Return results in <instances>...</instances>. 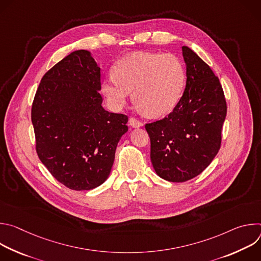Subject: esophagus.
I'll use <instances>...</instances> for the list:
<instances>
[{
    "mask_svg": "<svg viewBox=\"0 0 261 261\" xmlns=\"http://www.w3.org/2000/svg\"><path fill=\"white\" fill-rule=\"evenodd\" d=\"M129 124L133 128H138V127H142L143 126V124L140 121H138L137 119H135V118H130L129 119Z\"/></svg>",
    "mask_w": 261,
    "mask_h": 261,
    "instance_id": "obj_1",
    "label": "esophagus"
}]
</instances>
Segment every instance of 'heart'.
<instances>
[{"mask_svg": "<svg viewBox=\"0 0 261 261\" xmlns=\"http://www.w3.org/2000/svg\"><path fill=\"white\" fill-rule=\"evenodd\" d=\"M186 85L180 60L171 54L134 53L120 60L114 75L105 77L101 92L116 109L123 107L133 91V100L143 113L162 117L178 103Z\"/></svg>", "mask_w": 261, "mask_h": 261, "instance_id": "b5f03b06", "label": "heart"}]
</instances>
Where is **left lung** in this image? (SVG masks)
Here are the masks:
<instances>
[{"label": "left lung", "mask_w": 261, "mask_h": 261, "mask_svg": "<svg viewBox=\"0 0 261 261\" xmlns=\"http://www.w3.org/2000/svg\"><path fill=\"white\" fill-rule=\"evenodd\" d=\"M185 91L168 117L145 125L151 161L168 181H186L201 173L221 145L227 106L219 79L191 48L182 46Z\"/></svg>", "instance_id": "8db88e82"}]
</instances>
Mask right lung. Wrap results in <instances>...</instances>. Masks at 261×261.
<instances>
[{"label":"right lung","mask_w":261,"mask_h":261,"mask_svg":"<svg viewBox=\"0 0 261 261\" xmlns=\"http://www.w3.org/2000/svg\"><path fill=\"white\" fill-rule=\"evenodd\" d=\"M100 70L89 50L71 53L48 70L32 105L36 151L53 176L76 191L109 176L128 117L102 107Z\"/></svg>","instance_id":"obj_1"}]
</instances>
